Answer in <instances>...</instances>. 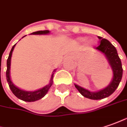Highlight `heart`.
I'll return each mask as SVG.
<instances>
[{
	"mask_svg": "<svg viewBox=\"0 0 127 127\" xmlns=\"http://www.w3.org/2000/svg\"><path fill=\"white\" fill-rule=\"evenodd\" d=\"M79 40H80L81 42H85V40H86V38H85V37H81V38L79 39ZM88 43L90 44H94V41H93V40H89Z\"/></svg>",
	"mask_w": 127,
	"mask_h": 127,
	"instance_id": "heart-1",
	"label": "heart"
}]
</instances>
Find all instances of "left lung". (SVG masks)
Masks as SVG:
<instances>
[{"instance_id":"1","label":"left lung","mask_w":127,"mask_h":127,"mask_svg":"<svg viewBox=\"0 0 127 127\" xmlns=\"http://www.w3.org/2000/svg\"><path fill=\"white\" fill-rule=\"evenodd\" d=\"M99 39V45L95 47V49L99 51L106 56L109 63L113 69V77L111 83L106 88L98 92H90L88 90L83 88L81 86L75 84V87L83 96L90 99H102L111 95L118 88V85L121 81L122 77V66L120 58L118 56L117 50L115 46L108 40L98 37Z\"/></svg>"}]
</instances>
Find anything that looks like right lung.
I'll use <instances>...</instances> for the list:
<instances>
[{
  "instance_id": "add662e5",
  "label": "right lung",
  "mask_w": 127,
  "mask_h": 127,
  "mask_svg": "<svg viewBox=\"0 0 127 127\" xmlns=\"http://www.w3.org/2000/svg\"><path fill=\"white\" fill-rule=\"evenodd\" d=\"M49 33V31H37V32H34L31 34H48ZM25 37V36H24ZM16 44L13 46L12 48L11 49L10 52H9V57L7 60V70H6V78H7V81L8 83V85L12 93L15 95V96L19 98V99H21L24 101H28V102H31V101H34L37 100L42 99L43 96H44L47 92L49 91V88L51 87L53 84V74L54 73L51 75V81L49 83V85H46L45 87L39 89L38 90H36L34 92H28V91H24L21 89L16 88L15 85L12 83V82L10 80V77H9V69H10V60H11V57H12V53L14 48Z\"/></svg>"
}]
</instances>
